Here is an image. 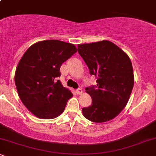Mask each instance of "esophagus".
Returning <instances> with one entry per match:
<instances>
[{
  "label": "esophagus",
  "instance_id": "1",
  "mask_svg": "<svg viewBox=\"0 0 156 156\" xmlns=\"http://www.w3.org/2000/svg\"><path fill=\"white\" fill-rule=\"evenodd\" d=\"M76 93L78 94H81L83 93V90H82L81 88H78V89H76Z\"/></svg>",
  "mask_w": 156,
  "mask_h": 156
}]
</instances>
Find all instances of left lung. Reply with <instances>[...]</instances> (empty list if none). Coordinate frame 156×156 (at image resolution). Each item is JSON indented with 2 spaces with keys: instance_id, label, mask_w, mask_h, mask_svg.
I'll return each instance as SVG.
<instances>
[{
  "instance_id": "1",
  "label": "left lung",
  "mask_w": 156,
  "mask_h": 156,
  "mask_svg": "<svg viewBox=\"0 0 156 156\" xmlns=\"http://www.w3.org/2000/svg\"><path fill=\"white\" fill-rule=\"evenodd\" d=\"M78 51L87 64L97 86L87 87L92 105L82 108L84 117L94 122L113 119L129 100L134 84L133 69L129 56L108 40L81 44Z\"/></svg>"
}]
</instances>
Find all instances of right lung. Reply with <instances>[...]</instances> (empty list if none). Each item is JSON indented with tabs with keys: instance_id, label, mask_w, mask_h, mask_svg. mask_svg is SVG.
<instances>
[{
	"instance_id": "add662e5",
	"label": "right lung",
	"mask_w": 156,
	"mask_h": 156,
	"mask_svg": "<svg viewBox=\"0 0 156 156\" xmlns=\"http://www.w3.org/2000/svg\"><path fill=\"white\" fill-rule=\"evenodd\" d=\"M77 52L73 44L44 40L32 44L20 60L15 82L25 106L40 119H53L64 111L73 93L62 86L60 67Z\"/></svg>"
}]
</instances>
